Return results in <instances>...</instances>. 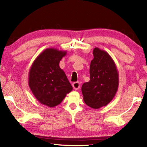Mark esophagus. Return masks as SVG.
<instances>
[{
	"label": "esophagus",
	"instance_id": "obj_1",
	"mask_svg": "<svg viewBox=\"0 0 147 147\" xmlns=\"http://www.w3.org/2000/svg\"><path fill=\"white\" fill-rule=\"evenodd\" d=\"M73 87L74 90H78L80 88V84L79 82H74L73 83Z\"/></svg>",
	"mask_w": 147,
	"mask_h": 147
}]
</instances>
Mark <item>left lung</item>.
<instances>
[{"mask_svg": "<svg viewBox=\"0 0 147 147\" xmlns=\"http://www.w3.org/2000/svg\"><path fill=\"white\" fill-rule=\"evenodd\" d=\"M90 67V81L83 84L82 92L85 104L93 109L107 105L116 93L119 74L113 59L107 52L95 47Z\"/></svg>", "mask_w": 147, "mask_h": 147, "instance_id": "1", "label": "left lung"}]
</instances>
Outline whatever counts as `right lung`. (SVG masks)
Returning <instances> with one entry per match:
<instances>
[{"label":"right lung","instance_id":"1","mask_svg":"<svg viewBox=\"0 0 147 147\" xmlns=\"http://www.w3.org/2000/svg\"><path fill=\"white\" fill-rule=\"evenodd\" d=\"M67 52L55 48L44 50L30 67L28 85L40 104L53 107L61 104L66 94L73 90L59 62Z\"/></svg>","mask_w":147,"mask_h":147}]
</instances>
